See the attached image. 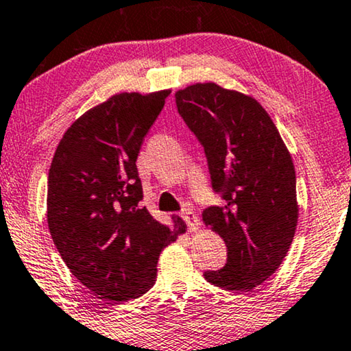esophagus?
<instances>
[{
	"mask_svg": "<svg viewBox=\"0 0 351 351\" xmlns=\"http://www.w3.org/2000/svg\"><path fill=\"white\" fill-rule=\"evenodd\" d=\"M182 218H184V221L187 223V226H189V229L192 232H197L200 229V219L197 218V215L192 210L187 208L182 211Z\"/></svg>",
	"mask_w": 351,
	"mask_h": 351,
	"instance_id": "1",
	"label": "esophagus"
}]
</instances>
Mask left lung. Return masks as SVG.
I'll list each match as a JSON object with an SVG mask.
<instances>
[{
	"label": "left lung",
	"mask_w": 351,
	"mask_h": 351,
	"mask_svg": "<svg viewBox=\"0 0 351 351\" xmlns=\"http://www.w3.org/2000/svg\"><path fill=\"white\" fill-rule=\"evenodd\" d=\"M178 111L208 159L211 184L224 206L202 218L227 246V263L205 280L229 291H253L275 274L293 243L299 218L295 170L283 138L254 97L216 82L175 93Z\"/></svg>",
	"instance_id": "obj_1"
}]
</instances>
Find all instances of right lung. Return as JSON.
I'll return each mask as SVG.
<instances>
[{"instance_id":"add662e5","label":"right lung","mask_w":351,"mask_h":351,"mask_svg":"<svg viewBox=\"0 0 351 351\" xmlns=\"http://www.w3.org/2000/svg\"><path fill=\"white\" fill-rule=\"evenodd\" d=\"M170 88L122 92L90 108L58 143L47 181V224L70 272L110 302H127L156 283L162 250L186 234L151 216L136 159Z\"/></svg>"}]
</instances>
